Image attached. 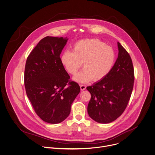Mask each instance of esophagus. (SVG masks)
Masks as SVG:
<instances>
[{
  "instance_id": "1",
  "label": "esophagus",
  "mask_w": 155,
  "mask_h": 155,
  "mask_svg": "<svg viewBox=\"0 0 155 155\" xmlns=\"http://www.w3.org/2000/svg\"><path fill=\"white\" fill-rule=\"evenodd\" d=\"M80 88L81 91H84L86 89V86L85 85H80Z\"/></svg>"
}]
</instances>
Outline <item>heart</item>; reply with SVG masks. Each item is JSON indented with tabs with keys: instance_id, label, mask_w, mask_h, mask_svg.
Instances as JSON below:
<instances>
[{
	"instance_id": "obj_1",
	"label": "heart",
	"mask_w": 155,
	"mask_h": 155,
	"mask_svg": "<svg viewBox=\"0 0 155 155\" xmlns=\"http://www.w3.org/2000/svg\"><path fill=\"white\" fill-rule=\"evenodd\" d=\"M114 49L97 39H87L77 42L73 52L66 51L61 56L65 70L74 74L83 65L84 68L77 73L73 79L79 83H87L93 79L99 81L112 70L115 61Z\"/></svg>"
}]
</instances>
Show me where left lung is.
I'll return each instance as SVG.
<instances>
[{
  "label": "left lung",
  "mask_w": 155,
  "mask_h": 155,
  "mask_svg": "<svg viewBox=\"0 0 155 155\" xmlns=\"http://www.w3.org/2000/svg\"><path fill=\"white\" fill-rule=\"evenodd\" d=\"M118 58L110 72L87 90L91 97L87 110L89 116L99 123H109L125 110L134 83V70L129 54L117 43Z\"/></svg>",
  "instance_id": "8db88e82"
}]
</instances>
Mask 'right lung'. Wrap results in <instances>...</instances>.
<instances>
[{
	"label": "right lung",
	"instance_id": "1",
	"mask_svg": "<svg viewBox=\"0 0 155 155\" xmlns=\"http://www.w3.org/2000/svg\"><path fill=\"white\" fill-rule=\"evenodd\" d=\"M67 37H46L28 56L25 70V86L36 114L44 121L57 124L67 118L71 104L80 93L78 83L61 63L60 54Z\"/></svg>",
	"mask_w": 155,
	"mask_h": 155
}]
</instances>
